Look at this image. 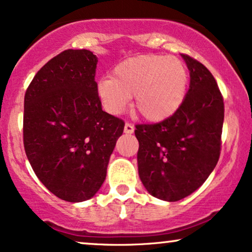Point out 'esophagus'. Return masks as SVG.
Instances as JSON below:
<instances>
[{
    "label": "esophagus",
    "mask_w": 252,
    "mask_h": 252,
    "mask_svg": "<svg viewBox=\"0 0 252 252\" xmlns=\"http://www.w3.org/2000/svg\"><path fill=\"white\" fill-rule=\"evenodd\" d=\"M133 131H135V126H133L131 123L126 122V126H124V132H126V133H132Z\"/></svg>",
    "instance_id": "1"
}]
</instances>
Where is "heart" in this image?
<instances>
[{
  "mask_svg": "<svg viewBox=\"0 0 252 252\" xmlns=\"http://www.w3.org/2000/svg\"><path fill=\"white\" fill-rule=\"evenodd\" d=\"M188 70L175 56L139 55L121 62L98 83V95L110 114H120L133 95L132 109L147 122L167 120L187 94Z\"/></svg>",
  "mask_w": 252,
  "mask_h": 252,
  "instance_id": "obj_1",
  "label": "heart"
}]
</instances>
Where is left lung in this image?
Listing matches in <instances>:
<instances>
[{
  "instance_id": "8db88e82",
  "label": "left lung",
  "mask_w": 252,
  "mask_h": 252,
  "mask_svg": "<svg viewBox=\"0 0 252 252\" xmlns=\"http://www.w3.org/2000/svg\"><path fill=\"white\" fill-rule=\"evenodd\" d=\"M190 85L182 105L167 120L137 124L138 173L146 190L167 202L189 196L205 182L221 151L223 98L205 65L182 54Z\"/></svg>"
}]
</instances>
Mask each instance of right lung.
I'll use <instances>...</instances> for the list:
<instances>
[{
  "mask_svg": "<svg viewBox=\"0 0 252 252\" xmlns=\"http://www.w3.org/2000/svg\"><path fill=\"white\" fill-rule=\"evenodd\" d=\"M98 58L66 49L32 79L24 98L23 139L35 175L56 197L84 202L98 192L124 122L103 112Z\"/></svg>",
  "mask_w": 252,
  "mask_h": 252,
  "instance_id": "add662e5",
  "label": "right lung"
}]
</instances>
